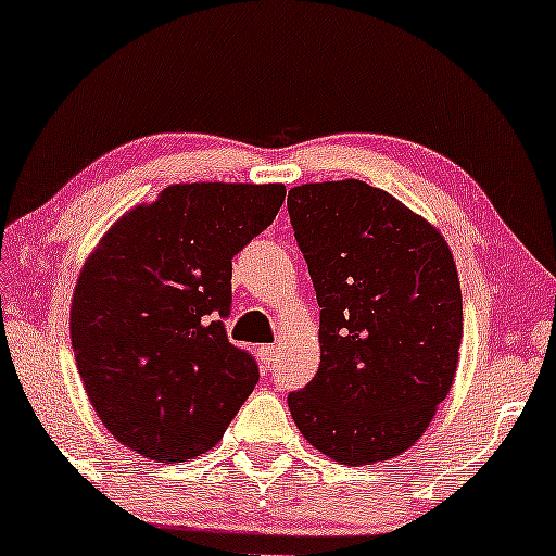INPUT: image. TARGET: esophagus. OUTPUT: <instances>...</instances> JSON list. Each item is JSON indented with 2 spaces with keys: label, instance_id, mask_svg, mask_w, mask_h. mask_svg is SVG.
Instances as JSON below:
<instances>
[{
  "label": "esophagus",
  "instance_id": "34e87169",
  "mask_svg": "<svg viewBox=\"0 0 556 556\" xmlns=\"http://www.w3.org/2000/svg\"><path fill=\"white\" fill-rule=\"evenodd\" d=\"M257 356H261V362L265 364V367H270V364H276V359H278V346L265 344L257 349Z\"/></svg>",
  "mask_w": 556,
  "mask_h": 556
}]
</instances>
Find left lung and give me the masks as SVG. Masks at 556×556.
I'll return each mask as SVG.
<instances>
[{"instance_id":"left-lung-1","label":"left lung","mask_w":556,"mask_h":556,"mask_svg":"<svg viewBox=\"0 0 556 556\" xmlns=\"http://www.w3.org/2000/svg\"><path fill=\"white\" fill-rule=\"evenodd\" d=\"M288 215L321 308V364L288 407L329 458L390 460L422 435L458 367L451 250L420 215L359 179L295 187Z\"/></svg>"}]
</instances>
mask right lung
Listing matches in <instances>:
<instances>
[{"instance_id":"add662e5","label":"right lung","mask_w":556,"mask_h":556,"mask_svg":"<svg viewBox=\"0 0 556 556\" xmlns=\"http://www.w3.org/2000/svg\"><path fill=\"white\" fill-rule=\"evenodd\" d=\"M283 185H174L118 219L71 308L75 364L111 435L156 463L223 438L261 379L227 339L232 257L283 204Z\"/></svg>"}]
</instances>
